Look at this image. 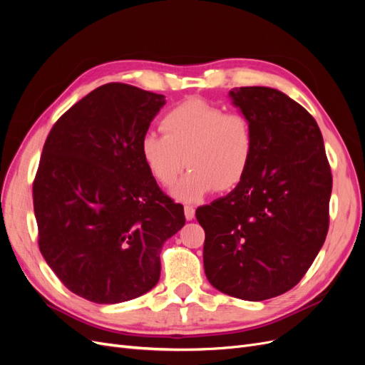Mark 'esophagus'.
<instances>
[{"instance_id":"esophagus-1","label":"esophagus","mask_w":365,"mask_h":365,"mask_svg":"<svg viewBox=\"0 0 365 365\" xmlns=\"http://www.w3.org/2000/svg\"><path fill=\"white\" fill-rule=\"evenodd\" d=\"M184 215H185V219L187 220H192L193 217H195V208H193V205H184Z\"/></svg>"}]
</instances>
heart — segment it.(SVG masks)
Instances as JSON below:
<instances>
[{"instance_id": "heart-1", "label": "heart", "mask_w": 365, "mask_h": 365, "mask_svg": "<svg viewBox=\"0 0 365 365\" xmlns=\"http://www.w3.org/2000/svg\"><path fill=\"white\" fill-rule=\"evenodd\" d=\"M160 129L163 135L149 132L141 138L140 153L152 178L164 187L189 165L172 190L176 200L196 202L215 189L231 190L244 181L254 157V129L244 114L189 98L164 113Z\"/></svg>"}]
</instances>
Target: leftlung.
<instances>
[{
    "instance_id": "8db88e82",
    "label": "left lung",
    "mask_w": 365,
    "mask_h": 365,
    "mask_svg": "<svg viewBox=\"0 0 365 365\" xmlns=\"http://www.w3.org/2000/svg\"><path fill=\"white\" fill-rule=\"evenodd\" d=\"M254 129L250 170L233 192L196 210L204 269L227 295L262 302L292 289L329 230L332 173L315 118L267 86L230 91Z\"/></svg>"
}]
</instances>
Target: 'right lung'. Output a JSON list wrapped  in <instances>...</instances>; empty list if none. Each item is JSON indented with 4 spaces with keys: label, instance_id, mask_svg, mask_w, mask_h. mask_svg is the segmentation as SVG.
<instances>
[{
    "label": "right lung",
    "instance_id": "obj_1",
    "mask_svg": "<svg viewBox=\"0 0 365 365\" xmlns=\"http://www.w3.org/2000/svg\"><path fill=\"white\" fill-rule=\"evenodd\" d=\"M165 103L126 83L96 88L46 140L33 181L38 244L76 295L115 304L160 280L164 242L184 227V207L152 178L140 141Z\"/></svg>",
    "mask_w": 365,
    "mask_h": 365
}]
</instances>
